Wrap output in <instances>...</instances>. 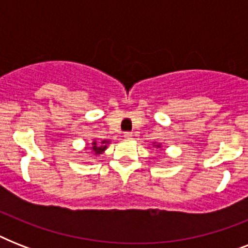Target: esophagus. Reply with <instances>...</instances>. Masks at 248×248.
Here are the masks:
<instances>
[{
    "instance_id": "1",
    "label": "esophagus",
    "mask_w": 248,
    "mask_h": 248,
    "mask_svg": "<svg viewBox=\"0 0 248 248\" xmlns=\"http://www.w3.org/2000/svg\"><path fill=\"white\" fill-rule=\"evenodd\" d=\"M124 138L126 140H131L132 138H134V135H132V132H124Z\"/></svg>"
}]
</instances>
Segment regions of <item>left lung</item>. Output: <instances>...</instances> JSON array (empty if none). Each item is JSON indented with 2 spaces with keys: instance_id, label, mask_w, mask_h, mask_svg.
<instances>
[{
  "instance_id": "8db88e82",
  "label": "left lung",
  "mask_w": 248,
  "mask_h": 248,
  "mask_svg": "<svg viewBox=\"0 0 248 248\" xmlns=\"http://www.w3.org/2000/svg\"><path fill=\"white\" fill-rule=\"evenodd\" d=\"M155 147H157V148H159V147H161V144H157V145H155Z\"/></svg>"
}]
</instances>
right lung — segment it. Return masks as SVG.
Segmentation results:
<instances>
[{"instance_id": "1", "label": "right lung", "mask_w": 248, "mask_h": 248, "mask_svg": "<svg viewBox=\"0 0 248 248\" xmlns=\"http://www.w3.org/2000/svg\"><path fill=\"white\" fill-rule=\"evenodd\" d=\"M108 144H109L108 140H103V141H100V143H96V140H95V141H93V144H91L90 149H91V152H93L95 155H101V153L107 149Z\"/></svg>"}]
</instances>
